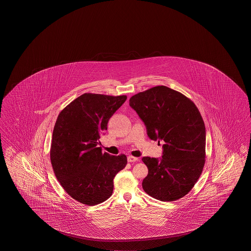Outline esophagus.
<instances>
[{
    "label": "esophagus",
    "instance_id": "obj_1",
    "mask_svg": "<svg viewBox=\"0 0 251 251\" xmlns=\"http://www.w3.org/2000/svg\"><path fill=\"white\" fill-rule=\"evenodd\" d=\"M127 161H128L129 163H135V162H137V161H138V157H136V156H127Z\"/></svg>",
    "mask_w": 251,
    "mask_h": 251
}]
</instances>
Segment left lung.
<instances>
[{
    "mask_svg": "<svg viewBox=\"0 0 251 251\" xmlns=\"http://www.w3.org/2000/svg\"><path fill=\"white\" fill-rule=\"evenodd\" d=\"M129 106L146 125L149 137L165 143L162 159H142L149 170L142 184L144 192L161 201L184 197L205 165V124L198 107L185 95L165 86L133 95Z\"/></svg>",
    "mask_w": 251,
    "mask_h": 251,
    "instance_id": "1",
    "label": "left lung"
}]
</instances>
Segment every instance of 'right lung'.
<instances>
[{"mask_svg":"<svg viewBox=\"0 0 251 251\" xmlns=\"http://www.w3.org/2000/svg\"><path fill=\"white\" fill-rule=\"evenodd\" d=\"M127 100L86 93L68 104L54 126L50 157L55 176L75 201L98 205L113 193L114 177L127 165L124 154L111 156L98 147L107 123Z\"/></svg>","mask_w":251,"mask_h":251,"instance_id":"right-lung-1","label":"right lung"}]
</instances>
